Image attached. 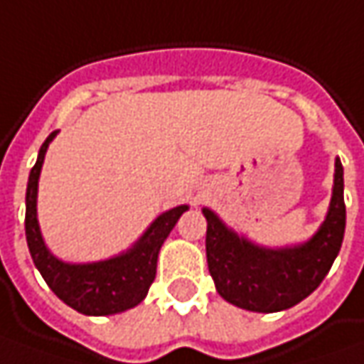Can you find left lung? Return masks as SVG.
Wrapping results in <instances>:
<instances>
[{
    "instance_id": "1",
    "label": "left lung",
    "mask_w": 364,
    "mask_h": 364,
    "mask_svg": "<svg viewBox=\"0 0 364 364\" xmlns=\"http://www.w3.org/2000/svg\"><path fill=\"white\" fill-rule=\"evenodd\" d=\"M203 215L207 266L221 298L250 312L292 308L318 288L341 252L346 225L343 163L334 161L331 205L308 242L266 247L233 232L209 207Z\"/></svg>"
}]
</instances>
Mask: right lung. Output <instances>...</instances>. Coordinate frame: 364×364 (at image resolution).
<instances>
[{
	"label": "right lung",
	"instance_id": "1",
	"mask_svg": "<svg viewBox=\"0 0 364 364\" xmlns=\"http://www.w3.org/2000/svg\"><path fill=\"white\" fill-rule=\"evenodd\" d=\"M54 131L40 146L38 161L30 171L26 191V240L36 268L50 286V290L70 308L86 316H110L144 300L157 274V257L161 245L189 205H177L161 213L146 232L119 256L70 264L56 257L46 245L38 223V181L44 165L46 151L56 139Z\"/></svg>",
	"mask_w": 364,
	"mask_h": 364
}]
</instances>
